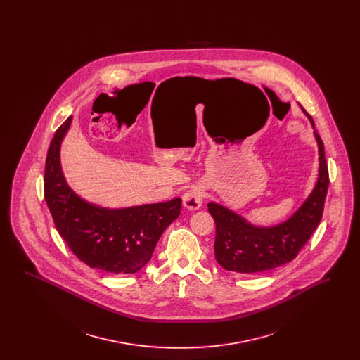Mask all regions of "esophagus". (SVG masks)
<instances>
[{
  "label": "esophagus",
  "mask_w": 360,
  "mask_h": 360,
  "mask_svg": "<svg viewBox=\"0 0 360 360\" xmlns=\"http://www.w3.org/2000/svg\"><path fill=\"white\" fill-rule=\"evenodd\" d=\"M202 200H204V191L200 186L188 188L182 197L184 206L190 210H197L200 206L202 205Z\"/></svg>",
  "instance_id": "1"
}]
</instances>
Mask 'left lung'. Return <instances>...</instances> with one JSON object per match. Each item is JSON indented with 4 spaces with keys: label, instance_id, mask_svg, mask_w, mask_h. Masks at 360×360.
<instances>
[{
    "label": "left lung",
    "instance_id": "obj_1",
    "mask_svg": "<svg viewBox=\"0 0 360 360\" xmlns=\"http://www.w3.org/2000/svg\"><path fill=\"white\" fill-rule=\"evenodd\" d=\"M309 120L314 127L313 119ZM320 169L319 181L308 200L285 223L263 228L247 223L241 216L224 206L209 202L207 210L214 219V257L228 271L259 274L289 263L308 243L323 219L329 174L324 143L317 132Z\"/></svg>",
    "mask_w": 360,
    "mask_h": 360
}]
</instances>
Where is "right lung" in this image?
Listing matches in <instances>:
<instances>
[{"label":"right lung","mask_w":360,"mask_h":360,"mask_svg":"<svg viewBox=\"0 0 360 360\" xmlns=\"http://www.w3.org/2000/svg\"><path fill=\"white\" fill-rule=\"evenodd\" d=\"M71 116L55 132L46 159L44 198L59 235L72 254L91 269L135 274L153 257L158 240L178 219L182 201L106 209L91 205L68 186L60 169V143Z\"/></svg>","instance_id":"1"}]
</instances>
